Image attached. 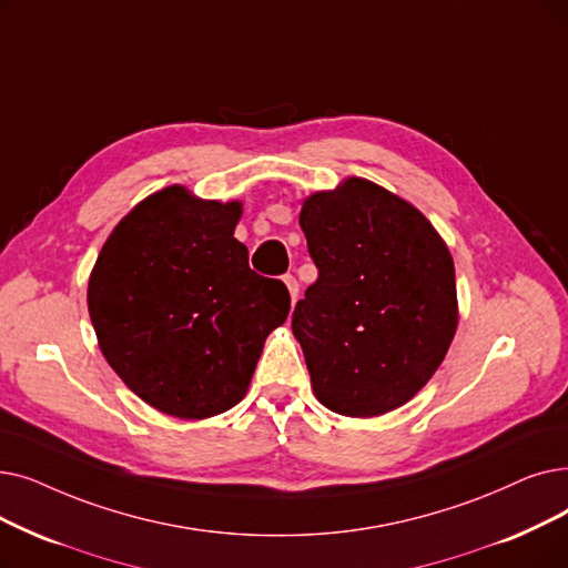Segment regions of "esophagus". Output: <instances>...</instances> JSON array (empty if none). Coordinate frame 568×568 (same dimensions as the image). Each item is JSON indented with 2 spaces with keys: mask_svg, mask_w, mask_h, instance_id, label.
Instances as JSON below:
<instances>
[{
  "mask_svg": "<svg viewBox=\"0 0 568 568\" xmlns=\"http://www.w3.org/2000/svg\"><path fill=\"white\" fill-rule=\"evenodd\" d=\"M283 283L287 285V292H290V300H292V304L300 300V283H297V278H294L292 274H287V276H283Z\"/></svg>",
  "mask_w": 568,
  "mask_h": 568,
  "instance_id": "34e87169",
  "label": "esophagus"
}]
</instances>
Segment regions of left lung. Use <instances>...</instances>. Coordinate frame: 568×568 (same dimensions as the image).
Listing matches in <instances>:
<instances>
[{"mask_svg":"<svg viewBox=\"0 0 568 568\" xmlns=\"http://www.w3.org/2000/svg\"><path fill=\"white\" fill-rule=\"evenodd\" d=\"M317 281L292 313L317 402L348 417L399 408L457 329L455 264L429 220L385 187L348 179L304 200Z\"/></svg>","mask_w":568,"mask_h":568,"instance_id":"left-lung-1","label":"left lung"}]
</instances>
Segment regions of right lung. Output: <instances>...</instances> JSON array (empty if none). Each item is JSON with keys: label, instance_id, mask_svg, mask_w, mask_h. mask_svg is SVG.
<instances>
[{"label": "right lung", "instance_id": "1", "mask_svg": "<svg viewBox=\"0 0 568 568\" xmlns=\"http://www.w3.org/2000/svg\"><path fill=\"white\" fill-rule=\"evenodd\" d=\"M241 202L196 200L183 185L120 220L88 283V311L113 372L153 408L204 420L236 406L290 294L248 266L234 239Z\"/></svg>", "mask_w": 568, "mask_h": 568}]
</instances>
